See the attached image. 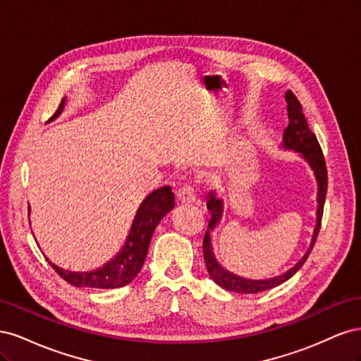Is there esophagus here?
<instances>
[{
    "instance_id": "esophagus-1",
    "label": "esophagus",
    "mask_w": 361,
    "mask_h": 361,
    "mask_svg": "<svg viewBox=\"0 0 361 361\" xmlns=\"http://www.w3.org/2000/svg\"><path fill=\"white\" fill-rule=\"evenodd\" d=\"M176 200L180 204H191V203H194V200H195L194 190L190 187V185H183V187L179 188L178 192H176Z\"/></svg>"
}]
</instances>
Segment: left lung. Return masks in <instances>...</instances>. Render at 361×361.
Returning a JSON list of instances; mask_svg holds the SVG:
<instances>
[{
  "label": "left lung",
  "instance_id": "obj_1",
  "mask_svg": "<svg viewBox=\"0 0 361 361\" xmlns=\"http://www.w3.org/2000/svg\"><path fill=\"white\" fill-rule=\"evenodd\" d=\"M285 99L288 102V117L289 123L285 129V134H283V150H293L300 154V157L309 164L310 170L313 171V176L316 179V185H318V194H316V202H318V207H316V224L313 228L312 241L310 245L305 251L304 256L295 264L290 269L283 272L280 276L265 279V280H251L241 276H236L233 272L227 271L220 265V262L216 260L214 253V245H212V232L215 227L220 224L223 212H224V200L216 195V190H212L206 195V207L211 214L209 226H207V231L203 239V256L206 262L207 272H209L211 279L216 283L218 286H221L226 290L238 292V293H257L264 292L268 289H272L276 286H280L281 283L288 281L295 272H297L304 262L307 260L310 251L316 243V238H318L319 228H321V220H322V212H324V203H325V195H326V167H325V159L322 155L321 146L316 140V135L312 133L307 120H305L302 114V106L300 101L295 97V94L288 90L285 94Z\"/></svg>",
  "mask_w": 361,
  "mask_h": 361
}]
</instances>
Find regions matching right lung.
I'll use <instances>...</instances> for the list:
<instances>
[{
  "instance_id": "add662e5",
  "label": "right lung",
  "mask_w": 361,
  "mask_h": 361,
  "mask_svg": "<svg viewBox=\"0 0 361 361\" xmlns=\"http://www.w3.org/2000/svg\"><path fill=\"white\" fill-rule=\"evenodd\" d=\"M66 106V97L61 101L59 110L51 120H56ZM174 207V194L170 187H161L152 191L138 206L134 221L130 224L126 241L118 253L92 271H69L57 267L47 257L49 265L57 271V274L76 288L93 289H116L123 288L133 281L143 267L152 235H154L158 223ZM30 211V207H28Z\"/></svg>"
}]
</instances>
